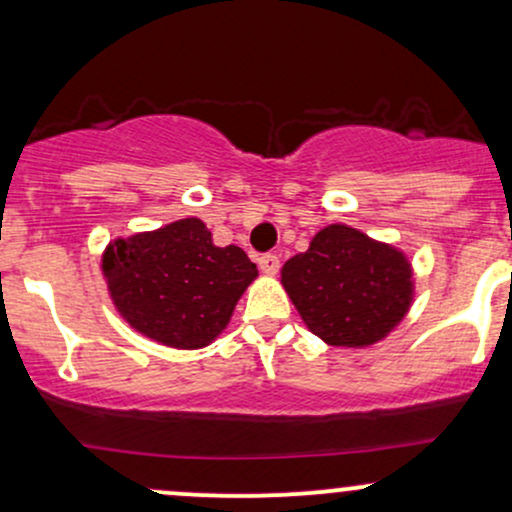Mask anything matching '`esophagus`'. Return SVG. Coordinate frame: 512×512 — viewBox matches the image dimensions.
<instances>
[{
	"instance_id": "34e87169",
	"label": "esophagus",
	"mask_w": 512,
	"mask_h": 512,
	"mask_svg": "<svg viewBox=\"0 0 512 512\" xmlns=\"http://www.w3.org/2000/svg\"><path fill=\"white\" fill-rule=\"evenodd\" d=\"M258 268H261V271L266 275H275V273H278V268H280V258L275 254L258 256Z\"/></svg>"
}]
</instances>
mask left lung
Wrapping results in <instances>:
<instances>
[{
	"instance_id": "8db88e82",
	"label": "left lung",
	"mask_w": 512,
	"mask_h": 512,
	"mask_svg": "<svg viewBox=\"0 0 512 512\" xmlns=\"http://www.w3.org/2000/svg\"><path fill=\"white\" fill-rule=\"evenodd\" d=\"M283 287L309 331L329 346L363 348L404 319L411 266L394 246L329 225L283 266Z\"/></svg>"
}]
</instances>
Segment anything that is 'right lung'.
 I'll return each instance as SVG.
<instances>
[{
	"mask_svg": "<svg viewBox=\"0 0 512 512\" xmlns=\"http://www.w3.org/2000/svg\"><path fill=\"white\" fill-rule=\"evenodd\" d=\"M113 304L132 329L171 348H203L256 278L239 246L212 244L198 217L118 239L103 254Z\"/></svg>",
	"mask_w": 512,
	"mask_h": 512,
	"instance_id": "obj_1",
	"label": "right lung"
}]
</instances>
